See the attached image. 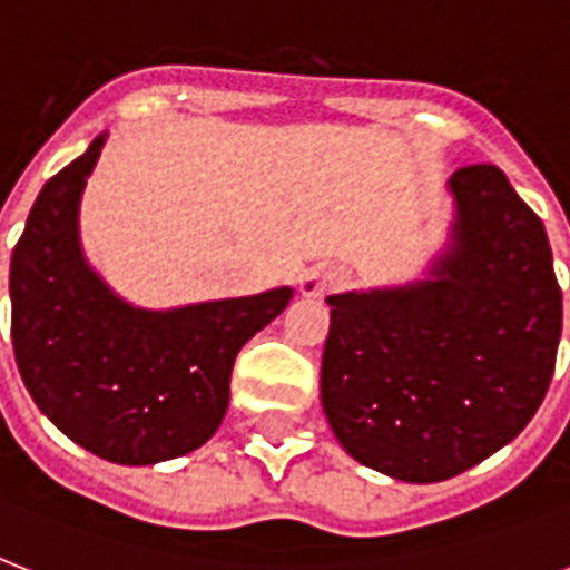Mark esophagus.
Returning a JSON list of instances; mask_svg holds the SVG:
<instances>
[{"mask_svg": "<svg viewBox=\"0 0 570 570\" xmlns=\"http://www.w3.org/2000/svg\"><path fill=\"white\" fill-rule=\"evenodd\" d=\"M348 275L337 266H313L311 272H304L298 281V293L304 298H322V295L337 293L340 286H346Z\"/></svg>", "mask_w": 570, "mask_h": 570, "instance_id": "34e87169", "label": "esophagus"}]
</instances>
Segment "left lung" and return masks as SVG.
Segmentation results:
<instances>
[{
  "instance_id": "obj_1",
  "label": "left lung",
  "mask_w": 570,
  "mask_h": 570,
  "mask_svg": "<svg viewBox=\"0 0 570 570\" xmlns=\"http://www.w3.org/2000/svg\"><path fill=\"white\" fill-rule=\"evenodd\" d=\"M452 245L429 281L331 295L322 407L343 450L402 482L459 476L548 393L562 289L544 224L497 165L450 177Z\"/></svg>"
}]
</instances>
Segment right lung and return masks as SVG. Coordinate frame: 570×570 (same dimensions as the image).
I'll list each match as a JSON object with an SVG mask.
<instances>
[{
	"instance_id": "1",
	"label": "right lung",
	"mask_w": 570,
	"mask_h": 570,
	"mask_svg": "<svg viewBox=\"0 0 570 570\" xmlns=\"http://www.w3.org/2000/svg\"><path fill=\"white\" fill-rule=\"evenodd\" d=\"M106 132L40 189L11 254V343L22 384L61 432L115 464L204 446L230 402L239 348L284 313L289 286L141 311L82 257L79 200Z\"/></svg>"
}]
</instances>
